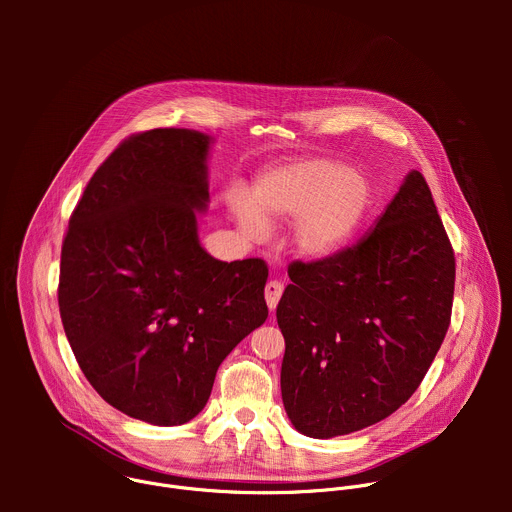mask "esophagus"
<instances>
[{
  "label": "esophagus",
  "mask_w": 512,
  "mask_h": 512,
  "mask_svg": "<svg viewBox=\"0 0 512 512\" xmlns=\"http://www.w3.org/2000/svg\"><path fill=\"white\" fill-rule=\"evenodd\" d=\"M281 294H283V283L281 281H277V279L267 281V285H265V302H267L269 310L277 308V302H279Z\"/></svg>",
  "instance_id": "34e87169"
}]
</instances>
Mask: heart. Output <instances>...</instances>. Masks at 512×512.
<instances>
[{
	"mask_svg": "<svg viewBox=\"0 0 512 512\" xmlns=\"http://www.w3.org/2000/svg\"><path fill=\"white\" fill-rule=\"evenodd\" d=\"M371 198L369 182L346 164L304 160L263 174L253 200L237 192L231 212L245 239L259 243L269 223L294 221L291 247L306 257L338 251L358 229Z\"/></svg>",
	"mask_w": 512,
	"mask_h": 512,
	"instance_id": "b5f03b06",
	"label": "heart"
}]
</instances>
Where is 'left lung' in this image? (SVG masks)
<instances>
[{"label": "left lung", "mask_w": 512, "mask_h": 512, "mask_svg": "<svg viewBox=\"0 0 512 512\" xmlns=\"http://www.w3.org/2000/svg\"><path fill=\"white\" fill-rule=\"evenodd\" d=\"M287 273L277 324L289 421L328 440L395 413L423 381L452 316L456 259L425 178L411 170L356 245Z\"/></svg>", "instance_id": "left-lung-1"}]
</instances>
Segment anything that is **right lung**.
<instances>
[{
	"label": "right lung",
	"instance_id": "1",
	"mask_svg": "<svg viewBox=\"0 0 512 512\" xmlns=\"http://www.w3.org/2000/svg\"><path fill=\"white\" fill-rule=\"evenodd\" d=\"M212 137L152 129L99 166L68 221L58 308L93 389L152 425L206 405L221 362L267 320L263 259L218 261L198 241Z\"/></svg>",
	"mask_w": 512,
	"mask_h": 512
}]
</instances>
